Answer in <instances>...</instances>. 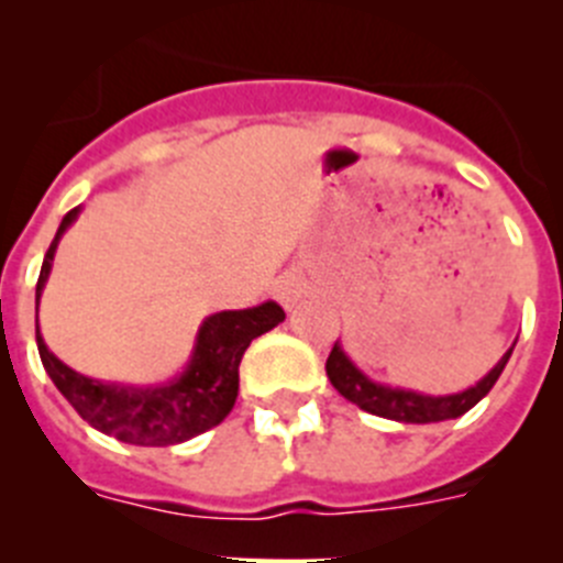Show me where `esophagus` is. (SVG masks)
<instances>
[{"mask_svg":"<svg viewBox=\"0 0 563 563\" xmlns=\"http://www.w3.org/2000/svg\"><path fill=\"white\" fill-rule=\"evenodd\" d=\"M305 292H307L305 278H301V273H296V271L285 273V276L276 282V298L285 307H296L298 301L305 298Z\"/></svg>","mask_w":563,"mask_h":563,"instance_id":"obj_1","label":"esophagus"}]
</instances>
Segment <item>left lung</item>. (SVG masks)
Returning <instances> with one entry per match:
<instances>
[{
    "label": "left lung",
    "mask_w": 563,
    "mask_h": 563,
    "mask_svg": "<svg viewBox=\"0 0 563 563\" xmlns=\"http://www.w3.org/2000/svg\"><path fill=\"white\" fill-rule=\"evenodd\" d=\"M510 352L496 363L490 375L482 377L474 389L462 391V395H449V397H429L417 395V391H402V389H389V386H380V383H372L369 377L361 375L350 363V357L343 355L341 346H332L330 357H327V375H330L332 386L341 391L346 400H352L355 406H361L363 411L369 415L386 417V420L397 422H440V420H454L462 417L465 411H471L487 391L494 389V383L499 380L505 363L510 361Z\"/></svg>",
    "instance_id": "left-lung-1"
}]
</instances>
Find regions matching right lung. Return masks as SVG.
<instances>
[{
	"mask_svg": "<svg viewBox=\"0 0 563 563\" xmlns=\"http://www.w3.org/2000/svg\"><path fill=\"white\" fill-rule=\"evenodd\" d=\"M76 217L78 208L64 213L56 239L44 256L36 296H42V287L49 276L58 239ZM278 321H285V310L273 301L253 310H228L206 318L186 375L163 389H118L89 380L64 366L44 346L38 330L36 343L49 380L56 383V389L92 429L132 445H177L220 426L231 415L239 395V361L253 338L265 335Z\"/></svg>",
	"mask_w": 563,
	"mask_h": 563,
	"instance_id": "1",
	"label": "right lung"
}]
</instances>
